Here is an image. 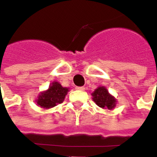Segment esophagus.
Here are the masks:
<instances>
[{
	"label": "esophagus",
	"instance_id": "34e87169",
	"mask_svg": "<svg viewBox=\"0 0 157 157\" xmlns=\"http://www.w3.org/2000/svg\"><path fill=\"white\" fill-rule=\"evenodd\" d=\"M75 89H76V90H80V91H84V90H85V87H84V86H75Z\"/></svg>",
	"mask_w": 157,
	"mask_h": 157
}]
</instances>
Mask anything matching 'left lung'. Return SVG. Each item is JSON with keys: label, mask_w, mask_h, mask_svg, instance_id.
I'll list each match as a JSON object with an SVG mask.
<instances>
[{"label": "left lung", "mask_w": 157, "mask_h": 157, "mask_svg": "<svg viewBox=\"0 0 157 157\" xmlns=\"http://www.w3.org/2000/svg\"><path fill=\"white\" fill-rule=\"evenodd\" d=\"M92 95L93 97L92 99L96 102V104L102 109L111 110L115 107L116 100L109 94L107 89L103 86H100L96 89L95 92Z\"/></svg>", "instance_id": "8db88e82"}]
</instances>
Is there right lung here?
I'll use <instances>...</instances> for the list:
<instances>
[{
    "label": "right lung",
    "mask_w": 157,
    "mask_h": 157,
    "mask_svg": "<svg viewBox=\"0 0 157 157\" xmlns=\"http://www.w3.org/2000/svg\"><path fill=\"white\" fill-rule=\"evenodd\" d=\"M68 88L63 87L58 82H53L44 92H42L37 100V103L44 109H50L63 102Z\"/></svg>",
    "instance_id": "obj_1"
}]
</instances>
